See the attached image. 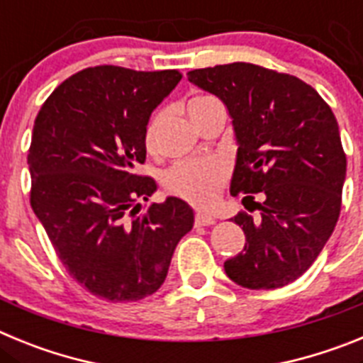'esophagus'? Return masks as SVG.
Here are the masks:
<instances>
[{
    "mask_svg": "<svg viewBox=\"0 0 363 363\" xmlns=\"http://www.w3.org/2000/svg\"><path fill=\"white\" fill-rule=\"evenodd\" d=\"M198 227H209L216 223V218L211 216V214H205V213H196V218H194Z\"/></svg>",
    "mask_w": 363,
    "mask_h": 363,
    "instance_id": "34e87169",
    "label": "esophagus"
}]
</instances>
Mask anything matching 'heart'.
Listing matches in <instances>:
<instances>
[{
  "instance_id": "1",
  "label": "heart",
  "mask_w": 363,
  "mask_h": 363,
  "mask_svg": "<svg viewBox=\"0 0 363 363\" xmlns=\"http://www.w3.org/2000/svg\"><path fill=\"white\" fill-rule=\"evenodd\" d=\"M214 96L200 94L189 101L187 108L191 118L198 116L207 108L218 105ZM163 120H165V112L160 111L150 118L149 125L145 130V143L149 149L156 147V140H158L160 127H162ZM227 178V165L221 160H187V162H178L167 169L163 174V185L169 192L176 194V196L184 198V200L191 201L194 205H211L218 196L221 184Z\"/></svg>"
}]
</instances>
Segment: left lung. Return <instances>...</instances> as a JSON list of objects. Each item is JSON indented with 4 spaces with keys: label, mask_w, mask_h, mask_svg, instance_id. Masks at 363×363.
I'll return each mask as SVG.
<instances>
[{
    "label": "left lung",
    "mask_w": 363,
    "mask_h": 363,
    "mask_svg": "<svg viewBox=\"0 0 363 363\" xmlns=\"http://www.w3.org/2000/svg\"><path fill=\"white\" fill-rule=\"evenodd\" d=\"M187 76L227 107L238 145L230 194L259 211L230 218L247 243L223 264L227 277L247 289L284 287L313 265L338 221L347 160L335 114L306 82L252 63Z\"/></svg>",
    "instance_id": "8db88e82"
}]
</instances>
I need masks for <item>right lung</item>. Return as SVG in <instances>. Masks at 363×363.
<instances>
[{
	"label": "right lung",
	"mask_w": 363,
	"mask_h": 363,
	"mask_svg": "<svg viewBox=\"0 0 363 363\" xmlns=\"http://www.w3.org/2000/svg\"><path fill=\"white\" fill-rule=\"evenodd\" d=\"M179 79L178 70L92 67L57 86L34 121L32 211L70 277L104 300L156 293L194 225L191 205L176 196L142 213L158 185L134 174L150 114Z\"/></svg>",
	"instance_id": "right-lung-1"
}]
</instances>
